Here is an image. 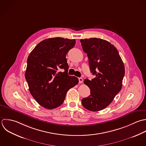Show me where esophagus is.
<instances>
[{
  "label": "esophagus",
  "mask_w": 146,
  "mask_h": 146,
  "mask_svg": "<svg viewBox=\"0 0 146 146\" xmlns=\"http://www.w3.org/2000/svg\"><path fill=\"white\" fill-rule=\"evenodd\" d=\"M78 80H79V83L80 84H81V83H82V82H83V79H82V78H78Z\"/></svg>",
  "instance_id": "esophagus-1"
}]
</instances>
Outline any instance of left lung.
<instances>
[{
  "label": "left lung",
  "mask_w": 146,
  "mask_h": 146,
  "mask_svg": "<svg viewBox=\"0 0 146 146\" xmlns=\"http://www.w3.org/2000/svg\"><path fill=\"white\" fill-rule=\"evenodd\" d=\"M82 49L89 58L90 70L96 77L85 79L90 95L82 100L83 106L92 111L105 109L121 91L125 66L117 48L98 38L81 39Z\"/></svg>",
  "instance_id": "1"
}]
</instances>
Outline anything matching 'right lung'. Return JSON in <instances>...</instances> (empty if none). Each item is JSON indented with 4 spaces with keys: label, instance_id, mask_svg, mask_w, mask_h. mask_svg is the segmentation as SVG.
Returning a JSON list of instances; mask_svg holds the SVG:
<instances>
[{
    "label": "right lung",
    "instance_id": "add662e5",
    "mask_svg": "<svg viewBox=\"0 0 146 146\" xmlns=\"http://www.w3.org/2000/svg\"><path fill=\"white\" fill-rule=\"evenodd\" d=\"M75 44V39L47 38L39 42L28 57L25 77L29 92L47 109L62 105L68 90L78 83V78L68 74L66 58Z\"/></svg>",
    "mask_w": 146,
    "mask_h": 146
}]
</instances>
